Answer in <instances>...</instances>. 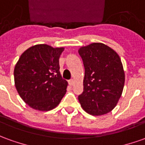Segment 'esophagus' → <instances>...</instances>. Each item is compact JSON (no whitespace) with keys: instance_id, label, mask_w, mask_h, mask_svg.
<instances>
[{"instance_id":"34e87169","label":"esophagus","mask_w":145,"mask_h":145,"mask_svg":"<svg viewBox=\"0 0 145 145\" xmlns=\"http://www.w3.org/2000/svg\"><path fill=\"white\" fill-rule=\"evenodd\" d=\"M73 84H74V81H73V80H70L69 81V84L70 86L73 85Z\"/></svg>"}]
</instances>
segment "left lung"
Returning a JSON list of instances; mask_svg holds the SVG:
<instances>
[{
  "instance_id": "obj_1",
  "label": "left lung",
  "mask_w": 145,
  "mask_h": 145,
  "mask_svg": "<svg viewBox=\"0 0 145 145\" xmlns=\"http://www.w3.org/2000/svg\"><path fill=\"white\" fill-rule=\"evenodd\" d=\"M78 53L85 69L84 91L78 97L82 108L93 116L110 112L124 88L125 72L120 57L101 42L82 46Z\"/></svg>"
}]
</instances>
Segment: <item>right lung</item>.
Returning a JSON list of instances; mask_svg holds the SVG:
<instances>
[{
    "mask_svg": "<svg viewBox=\"0 0 145 145\" xmlns=\"http://www.w3.org/2000/svg\"><path fill=\"white\" fill-rule=\"evenodd\" d=\"M64 49L46 44L35 45L25 50L16 64V88L31 108L50 110L64 97L68 82L61 78L59 67V57Z\"/></svg>",
    "mask_w": 145,
    "mask_h": 145,
    "instance_id": "obj_1",
    "label": "right lung"
}]
</instances>
